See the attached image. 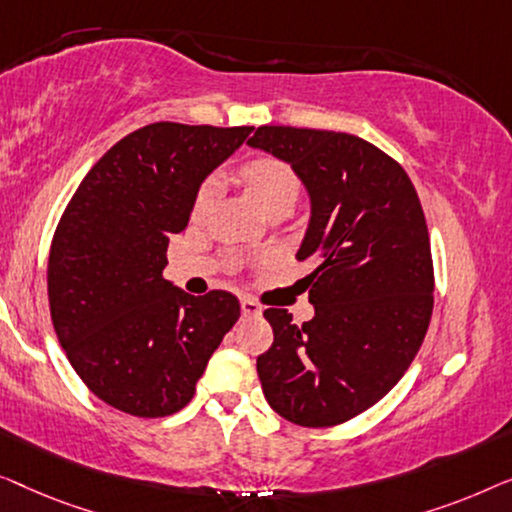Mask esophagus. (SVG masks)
Masks as SVG:
<instances>
[{
	"instance_id": "34e87169",
	"label": "esophagus",
	"mask_w": 512,
	"mask_h": 512,
	"mask_svg": "<svg viewBox=\"0 0 512 512\" xmlns=\"http://www.w3.org/2000/svg\"><path fill=\"white\" fill-rule=\"evenodd\" d=\"M241 313H243V318H259V315H262V306H259L255 299L243 297L241 299Z\"/></svg>"
}]
</instances>
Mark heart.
<instances>
[{
	"instance_id": "b5f03b06",
	"label": "heart",
	"mask_w": 512,
	"mask_h": 512,
	"mask_svg": "<svg viewBox=\"0 0 512 512\" xmlns=\"http://www.w3.org/2000/svg\"><path fill=\"white\" fill-rule=\"evenodd\" d=\"M241 178L246 183L248 192L255 197L259 208L280 199H287L294 204V199L299 197L301 190V183L297 174H294V169L283 160H276V157H259V160L248 162L241 171ZM215 192H218V183L213 178L199 187L197 197H194V215L206 213V208L213 204Z\"/></svg>"
}]
</instances>
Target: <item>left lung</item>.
<instances>
[{"label": "left lung", "mask_w": 512, "mask_h": 512, "mask_svg": "<svg viewBox=\"0 0 512 512\" xmlns=\"http://www.w3.org/2000/svg\"><path fill=\"white\" fill-rule=\"evenodd\" d=\"M250 148L283 160L311 215L297 259L315 315L266 308L273 345L257 357L264 397L301 427H331L380 401L413 362L434 308L429 232L406 171L359 136L264 125Z\"/></svg>", "instance_id": "left-lung-1"}]
</instances>
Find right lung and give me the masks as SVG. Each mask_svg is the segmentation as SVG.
I'll use <instances>...</instances> for the list:
<instances>
[{
  "label": "right lung",
  "mask_w": 512,
  "mask_h": 512,
  "mask_svg": "<svg viewBox=\"0 0 512 512\" xmlns=\"http://www.w3.org/2000/svg\"><path fill=\"white\" fill-rule=\"evenodd\" d=\"M253 127L153 122L88 171L55 229L48 301L55 334L85 385L136 417L178 413L222 336L234 294L192 297L162 278L201 183Z\"/></svg>",
  "instance_id": "right-lung-1"
}]
</instances>
